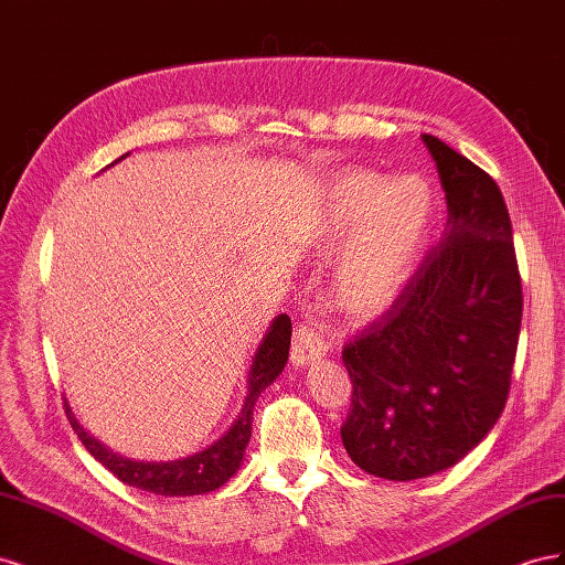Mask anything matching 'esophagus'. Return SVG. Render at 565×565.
<instances>
[{"instance_id":"obj_1","label":"esophagus","mask_w":565,"mask_h":565,"mask_svg":"<svg viewBox=\"0 0 565 565\" xmlns=\"http://www.w3.org/2000/svg\"><path fill=\"white\" fill-rule=\"evenodd\" d=\"M324 353H328V344H324L322 334L318 330H313V324H309V322L297 324L295 339H292V363L297 367L311 365Z\"/></svg>"}]
</instances>
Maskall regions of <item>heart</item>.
Wrapping results in <instances>:
<instances>
[{
  "instance_id": "b5f03b06",
  "label": "heart",
  "mask_w": 565,
  "mask_h": 565,
  "mask_svg": "<svg viewBox=\"0 0 565 565\" xmlns=\"http://www.w3.org/2000/svg\"><path fill=\"white\" fill-rule=\"evenodd\" d=\"M436 212L429 179L353 169L322 191L318 243L337 247L351 236L332 273V303L349 318L382 313L409 278L426 247Z\"/></svg>"
}]
</instances>
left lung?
<instances>
[{
  "label": "left lung",
  "mask_w": 565,
  "mask_h": 565,
  "mask_svg": "<svg viewBox=\"0 0 565 565\" xmlns=\"http://www.w3.org/2000/svg\"><path fill=\"white\" fill-rule=\"evenodd\" d=\"M448 202L443 241L401 295L341 353L353 384L341 440L388 481L446 471L500 419L519 347L523 292L498 183L431 134Z\"/></svg>",
  "instance_id": "left-lung-1"
}]
</instances>
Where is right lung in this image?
I'll return each mask as SVG.
<instances>
[{"mask_svg":"<svg viewBox=\"0 0 565 565\" xmlns=\"http://www.w3.org/2000/svg\"><path fill=\"white\" fill-rule=\"evenodd\" d=\"M289 339H292V320H289V316L280 313L273 318L259 349H256L252 358L249 374H247V396H245L241 415H237V419L228 426V431L224 436L216 438L212 446H207L195 455L169 459V461H136L113 452L110 448L104 446V443L84 431V426L75 419L67 401H65V415L71 419L77 438L82 440V446L87 448L108 471H113L122 483L146 492L164 494V498H191V494L212 492L224 486L228 478L235 476L237 469H241L247 443L252 436L254 405L259 401L262 393L276 382L280 377V372L285 370L287 355H289Z\"/></svg>","mask_w":565,"mask_h":565,"instance_id":"obj_1","label":"right lung"}]
</instances>
